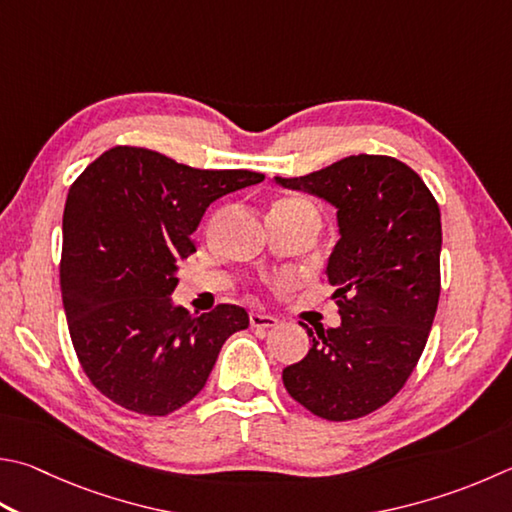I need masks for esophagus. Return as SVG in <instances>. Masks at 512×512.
<instances>
[{"label": "esophagus", "instance_id": "1", "mask_svg": "<svg viewBox=\"0 0 512 512\" xmlns=\"http://www.w3.org/2000/svg\"><path fill=\"white\" fill-rule=\"evenodd\" d=\"M250 327L255 329H271L277 324V318L271 313H264V311H250Z\"/></svg>", "mask_w": 512, "mask_h": 512}]
</instances>
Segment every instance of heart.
Listing matches in <instances>:
<instances>
[{
	"mask_svg": "<svg viewBox=\"0 0 512 512\" xmlns=\"http://www.w3.org/2000/svg\"><path fill=\"white\" fill-rule=\"evenodd\" d=\"M273 208H284V210H311V212H313V208L309 206V203L302 201V199H295V197H286V199L275 201Z\"/></svg>",
	"mask_w": 512,
	"mask_h": 512,
	"instance_id": "obj_1",
	"label": "heart"
}]
</instances>
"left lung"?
<instances>
[{
	"mask_svg": "<svg viewBox=\"0 0 512 512\" xmlns=\"http://www.w3.org/2000/svg\"><path fill=\"white\" fill-rule=\"evenodd\" d=\"M275 181L336 208L327 259L340 327L306 329L311 349L282 371L286 392L315 416L351 421L401 392L430 336L441 293V212L412 167L392 156H347Z\"/></svg>",
	"mask_w": 512,
	"mask_h": 512,
	"instance_id": "left-lung-1",
	"label": "left lung"
}]
</instances>
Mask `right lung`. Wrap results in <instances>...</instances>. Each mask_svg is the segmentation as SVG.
<instances>
[{"label":"right lung","instance_id":"add662e5","mask_svg":"<svg viewBox=\"0 0 512 512\" xmlns=\"http://www.w3.org/2000/svg\"><path fill=\"white\" fill-rule=\"evenodd\" d=\"M264 174L197 170L143 147H111L69 188L60 284L73 349L109 401L165 416L197 396L221 345L248 327L235 304H174L179 262L212 201Z\"/></svg>","mask_w":512,"mask_h":512}]
</instances>
